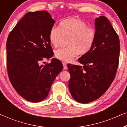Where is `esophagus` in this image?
I'll list each match as a JSON object with an SVG mask.
<instances>
[{"mask_svg":"<svg viewBox=\"0 0 127 127\" xmlns=\"http://www.w3.org/2000/svg\"><path fill=\"white\" fill-rule=\"evenodd\" d=\"M62 64H63V66H64V70H65V69H66L67 68L66 64L65 62H62Z\"/></svg>","mask_w":127,"mask_h":127,"instance_id":"obj_1","label":"esophagus"}]
</instances>
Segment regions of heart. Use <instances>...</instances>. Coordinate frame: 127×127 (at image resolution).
<instances>
[{
  "instance_id": "b5f03b06",
  "label": "heart",
  "mask_w": 127,
  "mask_h": 127,
  "mask_svg": "<svg viewBox=\"0 0 127 127\" xmlns=\"http://www.w3.org/2000/svg\"><path fill=\"white\" fill-rule=\"evenodd\" d=\"M59 27H53L49 32V40L53 46L58 47L64 37H69L67 48H60L55 51L57 58L70 62L77 55L86 54L91 49L96 39V32L80 19L70 18L63 20Z\"/></svg>"
}]
</instances>
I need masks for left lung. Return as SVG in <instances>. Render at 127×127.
Returning a JSON list of instances; mask_svg holds the SVG:
<instances>
[{
	"instance_id": "left-lung-1",
	"label": "left lung",
	"mask_w": 127,
	"mask_h": 127,
	"mask_svg": "<svg viewBox=\"0 0 127 127\" xmlns=\"http://www.w3.org/2000/svg\"><path fill=\"white\" fill-rule=\"evenodd\" d=\"M96 39L91 49L78 59L83 66L67 65L69 89L76 101L87 103L100 98L113 81L119 62V37L106 17L95 20Z\"/></svg>"
}]
</instances>
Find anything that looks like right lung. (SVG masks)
<instances>
[{"instance_id":"1","label":"right lung","mask_w":127,"mask_h":127,"mask_svg":"<svg viewBox=\"0 0 127 127\" xmlns=\"http://www.w3.org/2000/svg\"><path fill=\"white\" fill-rule=\"evenodd\" d=\"M54 23L47 11L29 12L8 36V77L17 93L28 101L44 100L55 77L63 69L62 62L55 58L52 59L51 63L40 65L41 62L48 60L54 55L49 32Z\"/></svg>"}]
</instances>
